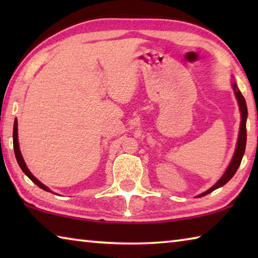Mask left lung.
Here are the masks:
<instances>
[{
	"label": "left lung",
	"instance_id": "8db88e82",
	"mask_svg": "<svg viewBox=\"0 0 258 258\" xmlns=\"http://www.w3.org/2000/svg\"><path fill=\"white\" fill-rule=\"evenodd\" d=\"M233 91L235 93V97H237L239 107H240V111H241V125H240V132H239V138H238V143H237V148H235V152L233 155V158L231 160V163L229 165L228 169H226L225 173L223 174L220 180H218L215 184H214L211 189L207 190L204 194L199 195L198 197H203V196H206L208 194H211L217 187H220L222 185H224L225 183H228L232 176L237 172L238 167L241 164V159L242 156L244 154V149H246V140H247V130H246V120H247V116H248V111H247V104H246V100H244L243 95L240 92L238 86L233 84Z\"/></svg>",
	"mask_w": 258,
	"mask_h": 258
}]
</instances>
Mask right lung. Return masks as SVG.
<instances>
[{
    "label": "right lung",
    "mask_w": 258,
    "mask_h": 258,
    "mask_svg": "<svg viewBox=\"0 0 258 258\" xmlns=\"http://www.w3.org/2000/svg\"><path fill=\"white\" fill-rule=\"evenodd\" d=\"M18 121H17V119L15 120V124H14V148H15V155H16V158H17V161H18V164L20 166V168L23 169V172L27 175L30 180H32L35 184H36L37 186H40L41 189L45 190V191H50L49 187H46L44 184H42V183L37 180L36 177H35L32 173L29 172V169L27 168V166H26L25 164V160L23 158V156H21V152H20V149H19V143H18Z\"/></svg>",
    "instance_id": "1"
}]
</instances>
